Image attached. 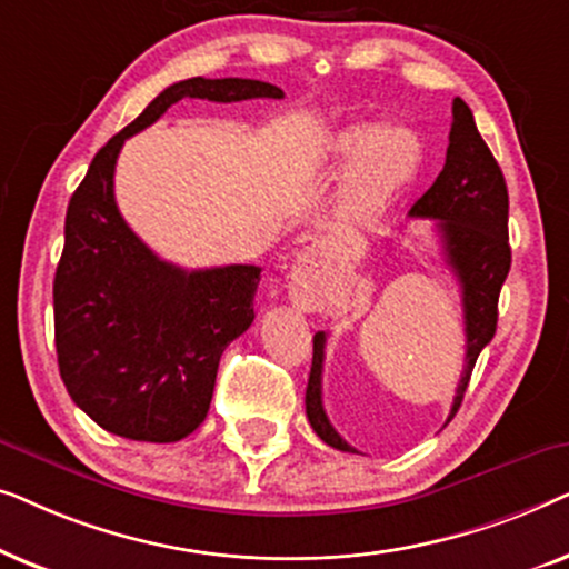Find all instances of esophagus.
Instances as JSON below:
<instances>
[{"label": "esophagus", "mask_w": 569, "mask_h": 569, "mask_svg": "<svg viewBox=\"0 0 569 569\" xmlns=\"http://www.w3.org/2000/svg\"><path fill=\"white\" fill-rule=\"evenodd\" d=\"M323 251H326V243H321V240H316V243H310V246L306 248V251H302V261H316V259H321Z\"/></svg>", "instance_id": "obj_1"}]
</instances>
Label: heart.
<instances>
[{
    "mask_svg": "<svg viewBox=\"0 0 569 569\" xmlns=\"http://www.w3.org/2000/svg\"><path fill=\"white\" fill-rule=\"evenodd\" d=\"M323 154L331 160L355 158L341 189V209L349 217H365L415 173L422 144L401 123H352L329 137Z\"/></svg>",
    "mask_w": 569,
    "mask_h": 569,
    "instance_id": "b5f03b06",
    "label": "heart"
}]
</instances>
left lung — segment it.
<instances>
[{
  "mask_svg": "<svg viewBox=\"0 0 569 569\" xmlns=\"http://www.w3.org/2000/svg\"><path fill=\"white\" fill-rule=\"evenodd\" d=\"M448 139L446 166L430 189L415 201L409 217L435 220L448 267L461 282L466 357L453 407L448 415L450 422L461 407L479 352L492 341L497 331V300H500L502 282L510 271V243L505 176L473 123L471 108L461 98L453 100V123H450ZM323 357L326 333L318 331L313 337V365H310L306 391L308 422L326 446L345 450V453H357L347 440H341L323 411Z\"/></svg>",
  "mask_w": 569,
  "mask_h": 569,
  "instance_id": "1",
  "label": "left lung"
}]
</instances>
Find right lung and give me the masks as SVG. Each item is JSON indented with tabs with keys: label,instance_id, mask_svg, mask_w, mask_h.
Masks as SVG:
<instances>
[{
	"label": "right lung",
	"instance_id": "1",
	"mask_svg": "<svg viewBox=\"0 0 569 569\" xmlns=\"http://www.w3.org/2000/svg\"><path fill=\"white\" fill-rule=\"evenodd\" d=\"M183 98L238 103L284 98L261 80H191L160 92L108 139L67 207L53 277V337L69 396L103 430L139 442H176L204 422L220 357L253 323L261 267L186 271L152 253L113 197L123 142Z\"/></svg>",
	"mask_w": 569,
	"mask_h": 569
}]
</instances>
